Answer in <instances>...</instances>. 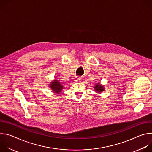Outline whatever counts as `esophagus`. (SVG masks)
Segmentation results:
<instances>
[{"label":"esophagus","instance_id":"34e87169","mask_svg":"<svg viewBox=\"0 0 152 152\" xmlns=\"http://www.w3.org/2000/svg\"><path fill=\"white\" fill-rule=\"evenodd\" d=\"M82 80V79L81 77H77L76 78V82H80Z\"/></svg>","mask_w":152,"mask_h":152}]
</instances>
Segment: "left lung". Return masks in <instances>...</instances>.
I'll return each mask as SVG.
<instances>
[{
    "mask_svg": "<svg viewBox=\"0 0 152 152\" xmlns=\"http://www.w3.org/2000/svg\"><path fill=\"white\" fill-rule=\"evenodd\" d=\"M94 90L97 93H101L103 91H104V86L100 84V83H97L94 86Z\"/></svg>",
    "mask_w": 152,
    "mask_h": 152,
    "instance_id": "8db88e82",
    "label": "left lung"
}]
</instances>
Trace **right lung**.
<instances>
[{
	"mask_svg": "<svg viewBox=\"0 0 152 152\" xmlns=\"http://www.w3.org/2000/svg\"><path fill=\"white\" fill-rule=\"evenodd\" d=\"M62 82H60V80L58 79H54L52 82H50V83L49 84V87L56 94H59L61 92H62V90L64 89V86L62 85Z\"/></svg>",
	"mask_w": 152,
	"mask_h": 152,
	"instance_id": "add662e5",
	"label": "right lung"
}]
</instances>
